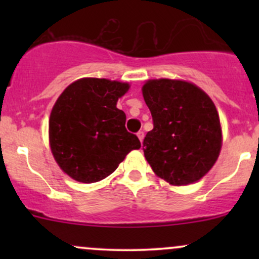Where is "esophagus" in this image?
<instances>
[{"instance_id": "esophagus-1", "label": "esophagus", "mask_w": 259, "mask_h": 259, "mask_svg": "<svg viewBox=\"0 0 259 259\" xmlns=\"http://www.w3.org/2000/svg\"><path fill=\"white\" fill-rule=\"evenodd\" d=\"M138 138H139L140 141L142 142V140H144V138H145V133L142 132V130H140V132L138 133Z\"/></svg>"}]
</instances>
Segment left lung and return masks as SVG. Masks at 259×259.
Masks as SVG:
<instances>
[{
  "label": "left lung",
  "mask_w": 259,
  "mask_h": 259,
  "mask_svg": "<svg viewBox=\"0 0 259 259\" xmlns=\"http://www.w3.org/2000/svg\"><path fill=\"white\" fill-rule=\"evenodd\" d=\"M142 95L153 120L142 147L154 173L171 185L200 180L222 147L214 103L197 86L180 80H150Z\"/></svg>",
  "instance_id": "left-lung-1"
}]
</instances>
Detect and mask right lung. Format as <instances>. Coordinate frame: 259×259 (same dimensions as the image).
Here are the masks:
<instances>
[{"label":"right lung","mask_w":259,"mask_h":259,"mask_svg":"<svg viewBox=\"0 0 259 259\" xmlns=\"http://www.w3.org/2000/svg\"><path fill=\"white\" fill-rule=\"evenodd\" d=\"M129 85L107 79H80L58 97L50 117V144L64 173L80 183L111 175L132 150L141 147L125 127L117 101Z\"/></svg>","instance_id":"right-lung-1"}]
</instances>
